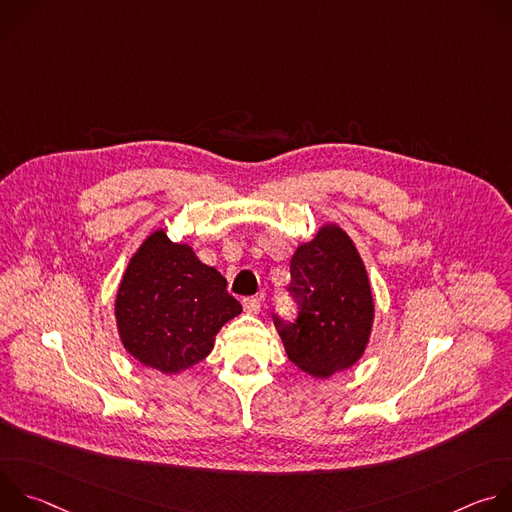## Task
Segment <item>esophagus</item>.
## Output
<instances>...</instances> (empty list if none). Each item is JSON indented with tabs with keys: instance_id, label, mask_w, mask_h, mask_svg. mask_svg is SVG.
I'll use <instances>...</instances> for the list:
<instances>
[{
	"instance_id": "1",
	"label": "esophagus",
	"mask_w": 512,
	"mask_h": 512,
	"mask_svg": "<svg viewBox=\"0 0 512 512\" xmlns=\"http://www.w3.org/2000/svg\"><path fill=\"white\" fill-rule=\"evenodd\" d=\"M243 308H245L247 314L257 316L261 312V302H259V298H245L243 300Z\"/></svg>"
}]
</instances>
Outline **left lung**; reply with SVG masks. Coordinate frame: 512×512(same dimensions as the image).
Returning a JSON list of instances; mask_svg holds the SVG:
<instances>
[{
	"mask_svg": "<svg viewBox=\"0 0 512 512\" xmlns=\"http://www.w3.org/2000/svg\"><path fill=\"white\" fill-rule=\"evenodd\" d=\"M289 269L300 318L285 324L273 316L287 358L316 379L352 369L375 322L373 289L356 245L336 223H324L296 247Z\"/></svg>",
	"mask_w": 512,
	"mask_h": 512,
	"instance_id": "obj_1",
	"label": "left lung"
}]
</instances>
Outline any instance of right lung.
Segmentation results:
<instances>
[{
  "label": "right lung",
  "instance_id": "right-lung-1",
  "mask_svg": "<svg viewBox=\"0 0 512 512\" xmlns=\"http://www.w3.org/2000/svg\"><path fill=\"white\" fill-rule=\"evenodd\" d=\"M241 312L227 279L190 245L170 241L166 229L145 237L115 296L123 348L162 375H178L206 358L218 330Z\"/></svg>",
  "mask_w": 512,
  "mask_h": 512
}]
</instances>
